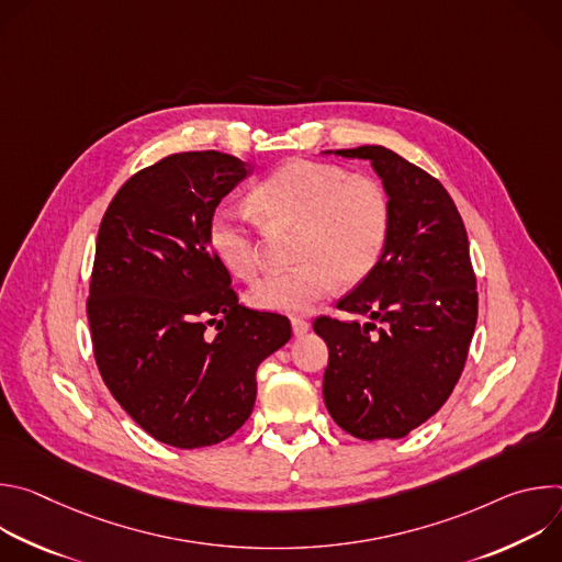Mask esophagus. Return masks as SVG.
<instances>
[{
	"instance_id": "esophagus-1",
	"label": "esophagus",
	"mask_w": 562,
	"mask_h": 562,
	"mask_svg": "<svg viewBox=\"0 0 562 562\" xmlns=\"http://www.w3.org/2000/svg\"><path fill=\"white\" fill-rule=\"evenodd\" d=\"M291 329H293V336H304L308 331V323L302 317H293L291 319Z\"/></svg>"
}]
</instances>
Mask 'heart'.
Masks as SVG:
<instances>
[{
	"instance_id": "b5f03b06",
	"label": "heart",
	"mask_w": 562,
	"mask_h": 562,
	"mask_svg": "<svg viewBox=\"0 0 562 562\" xmlns=\"http://www.w3.org/2000/svg\"><path fill=\"white\" fill-rule=\"evenodd\" d=\"M251 204L269 224H293L297 267L271 271L251 284L247 302L267 313H306L331 293L336 280L356 284L380 262L391 224L386 191L371 178L349 176L336 165L291 159L265 178ZM217 260L239 278L260 267L256 233L247 213L220 206L209 222Z\"/></svg>"
}]
</instances>
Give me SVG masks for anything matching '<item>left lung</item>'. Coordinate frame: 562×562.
Returning <instances> with one entry per match:
<instances>
[{
    "mask_svg": "<svg viewBox=\"0 0 562 562\" xmlns=\"http://www.w3.org/2000/svg\"><path fill=\"white\" fill-rule=\"evenodd\" d=\"M334 153L369 159L391 224L375 269L338 302L369 323H313L329 347L325 405L360 440L405 438L447 403L467 360L477 317L469 239L445 187L405 157L384 146ZM371 318L383 323L378 337Z\"/></svg>",
    "mask_w": 562,
    "mask_h": 562,
    "instance_id": "left-lung-1",
    "label": "left lung"
}]
</instances>
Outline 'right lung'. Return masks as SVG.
<instances>
[{"label": "right lung", "instance_id": "obj_1", "mask_svg": "<svg viewBox=\"0 0 562 562\" xmlns=\"http://www.w3.org/2000/svg\"><path fill=\"white\" fill-rule=\"evenodd\" d=\"M251 171L217 150L169 155L135 173L100 224L87 304L95 362L124 412L178 449L243 427L260 362L291 340L284 315L237 304L209 243L211 215Z\"/></svg>", "mask_w": 562, "mask_h": 562}]
</instances>
